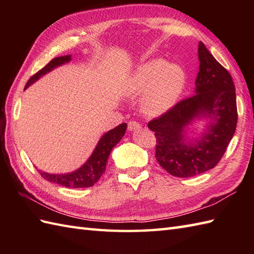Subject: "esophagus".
<instances>
[{"mask_svg":"<svg viewBox=\"0 0 254 254\" xmlns=\"http://www.w3.org/2000/svg\"><path fill=\"white\" fill-rule=\"evenodd\" d=\"M127 130L128 131H138L141 130V124L136 121H130L127 124Z\"/></svg>","mask_w":254,"mask_h":254,"instance_id":"obj_1","label":"esophagus"}]
</instances>
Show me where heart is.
<instances>
[{"label":"heart","instance_id":"heart-1","mask_svg":"<svg viewBox=\"0 0 254 254\" xmlns=\"http://www.w3.org/2000/svg\"><path fill=\"white\" fill-rule=\"evenodd\" d=\"M186 83V71L179 64L152 59L134 69L127 82V91L131 95L144 93L143 112L149 117H159L176 106Z\"/></svg>","mask_w":254,"mask_h":254}]
</instances>
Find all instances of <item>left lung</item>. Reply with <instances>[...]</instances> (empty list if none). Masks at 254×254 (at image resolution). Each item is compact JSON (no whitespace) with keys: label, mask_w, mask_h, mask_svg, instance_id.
Returning <instances> with one entry per match:
<instances>
[{"label":"left lung","mask_w":254,"mask_h":254,"mask_svg":"<svg viewBox=\"0 0 254 254\" xmlns=\"http://www.w3.org/2000/svg\"><path fill=\"white\" fill-rule=\"evenodd\" d=\"M197 53L195 95L148 122L157 143L156 159L166 171L179 178L197 176L214 168L227 149L238 120L236 89L230 74L201 41ZM203 118L207 119L208 124L201 135L189 139L188 127Z\"/></svg>","instance_id":"obj_1"}]
</instances>
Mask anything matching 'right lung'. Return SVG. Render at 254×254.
Masks as SVG:
<instances>
[{
  "label": "right lung",
  "instance_id": "right-lung-1",
  "mask_svg": "<svg viewBox=\"0 0 254 254\" xmlns=\"http://www.w3.org/2000/svg\"><path fill=\"white\" fill-rule=\"evenodd\" d=\"M71 57L72 56H63L52 59L44 68H41L39 72L32 75L30 79L27 82L25 89L28 88L31 84L37 82L41 76H44L47 73L51 72L52 69H55L56 67L63 65V64L71 61ZM127 127V123H122L120 126H118L115 128H112V130L105 133L99 139L98 144H97L93 154L90 155V157L87 159V161L75 171L68 172V174L55 175L39 170V174L41 175V177H44L47 181L58 183V185L66 188L79 189L93 187L105 172L107 161L108 158H109L111 150L121 141V138L123 137L124 134H126Z\"/></svg>",
  "mask_w": 254,
  "mask_h": 254
}]
</instances>
